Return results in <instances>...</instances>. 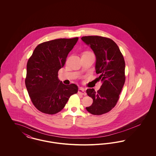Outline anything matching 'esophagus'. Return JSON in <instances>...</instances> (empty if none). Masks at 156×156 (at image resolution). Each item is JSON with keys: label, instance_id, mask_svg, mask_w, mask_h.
Here are the masks:
<instances>
[{"label": "esophagus", "instance_id": "obj_1", "mask_svg": "<svg viewBox=\"0 0 156 156\" xmlns=\"http://www.w3.org/2000/svg\"><path fill=\"white\" fill-rule=\"evenodd\" d=\"M78 94H81L82 95H84V96H85L86 95H87V93L85 92V90L83 88H79L78 89Z\"/></svg>", "mask_w": 156, "mask_h": 156}]
</instances>
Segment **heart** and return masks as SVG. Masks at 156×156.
Segmentation results:
<instances>
[{
	"label": "heart",
	"instance_id": "1",
	"mask_svg": "<svg viewBox=\"0 0 156 156\" xmlns=\"http://www.w3.org/2000/svg\"><path fill=\"white\" fill-rule=\"evenodd\" d=\"M85 53H90V52H85Z\"/></svg>",
	"mask_w": 156,
	"mask_h": 156
}]
</instances>
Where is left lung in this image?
<instances>
[{"label":"left lung","instance_id":"left-lung-1","mask_svg":"<svg viewBox=\"0 0 156 156\" xmlns=\"http://www.w3.org/2000/svg\"><path fill=\"white\" fill-rule=\"evenodd\" d=\"M81 40L96 56V73L99 75L97 80L102 83L97 92L93 88L87 90L93 103L86 109L92 115H101L111 111L117 104L125 82V59L118 45L109 38L89 36Z\"/></svg>","mask_w":156,"mask_h":156}]
</instances>
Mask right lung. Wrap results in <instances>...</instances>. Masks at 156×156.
Listing matches in <instances>:
<instances>
[{
    "instance_id": "obj_1",
    "label": "right lung",
    "mask_w": 156,
    "mask_h": 156,
    "mask_svg": "<svg viewBox=\"0 0 156 156\" xmlns=\"http://www.w3.org/2000/svg\"><path fill=\"white\" fill-rule=\"evenodd\" d=\"M78 40L59 38L38 45L27 64L25 83L32 103L38 111L49 115L61 111L69 97L78 92L74 83L64 85L58 78L68 53Z\"/></svg>"
}]
</instances>
